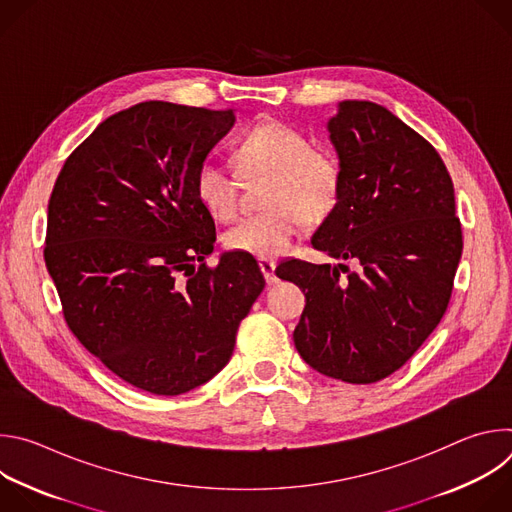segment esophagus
Masks as SVG:
<instances>
[{"mask_svg": "<svg viewBox=\"0 0 512 512\" xmlns=\"http://www.w3.org/2000/svg\"><path fill=\"white\" fill-rule=\"evenodd\" d=\"M259 267H261V271H263V275H265V281H267L269 285L277 281V277H275V261L259 259Z\"/></svg>", "mask_w": 512, "mask_h": 512, "instance_id": "obj_1", "label": "esophagus"}]
</instances>
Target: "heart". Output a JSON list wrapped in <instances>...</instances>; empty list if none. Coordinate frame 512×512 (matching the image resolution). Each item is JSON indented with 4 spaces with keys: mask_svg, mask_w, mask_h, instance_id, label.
<instances>
[{
    "mask_svg": "<svg viewBox=\"0 0 512 512\" xmlns=\"http://www.w3.org/2000/svg\"><path fill=\"white\" fill-rule=\"evenodd\" d=\"M235 156L245 172H273L265 206L231 227L223 243L233 253L271 259L287 253L308 221H320L338 202L342 170L338 160L312 148L308 135L285 121H263L237 143ZM194 194L216 221H231L237 212V184L231 172L212 158L194 172Z\"/></svg>",
    "mask_w": 512,
    "mask_h": 512,
    "instance_id": "1",
    "label": "heart"
}]
</instances>
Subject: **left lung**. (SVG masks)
<instances>
[{
  "label": "left lung",
  "instance_id": "1",
  "mask_svg": "<svg viewBox=\"0 0 512 512\" xmlns=\"http://www.w3.org/2000/svg\"><path fill=\"white\" fill-rule=\"evenodd\" d=\"M328 131L342 188L312 245L358 269L285 259L275 273L306 294L300 356L326 377L369 385L399 371L446 314L462 225L440 154L389 109L342 101Z\"/></svg>",
  "mask_w": 512,
  "mask_h": 512
}]
</instances>
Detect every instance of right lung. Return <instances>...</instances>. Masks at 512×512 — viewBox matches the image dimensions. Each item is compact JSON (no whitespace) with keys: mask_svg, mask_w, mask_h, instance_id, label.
<instances>
[{"mask_svg":"<svg viewBox=\"0 0 512 512\" xmlns=\"http://www.w3.org/2000/svg\"><path fill=\"white\" fill-rule=\"evenodd\" d=\"M233 123V109L133 105L66 158L48 202L44 261L70 332L152 395L221 371L265 287L253 255L204 261L216 231L194 172Z\"/></svg>","mask_w":512,"mask_h":512,"instance_id":"add662e5","label":"right lung"}]
</instances>
